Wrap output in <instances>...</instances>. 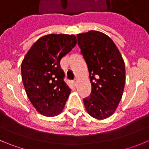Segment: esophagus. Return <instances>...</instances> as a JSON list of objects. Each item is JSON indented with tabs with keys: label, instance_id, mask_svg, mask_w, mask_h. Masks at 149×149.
I'll list each match as a JSON object with an SVG mask.
<instances>
[{
	"label": "esophagus",
	"instance_id": "1",
	"mask_svg": "<svg viewBox=\"0 0 149 149\" xmlns=\"http://www.w3.org/2000/svg\"><path fill=\"white\" fill-rule=\"evenodd\" d=\"M77 81H78L77 78H75V79H74V86H76V85H77Z\"/></svg>",
	"mask_w": 149,
	"mask_h": 149
}]
</instances>
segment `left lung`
<instances>
[{
    "label": "left lung",
    "mask_w": 149,
    "mask_h": 149,
    "mask_svg": "<svg viewBox=\"0 0 149 149\" xmlns=\"http://www.w3.org/2000/svg\"><path fill=\"white\" fill-rule=\"evenodd\" d=\"M77 44L86 61L92 93L84 99L86 111L98 120L115 113L125 84V65L119 49L108 36L89 30L77 34Z\"/></svg>",
    "instance_id": "left-lung-1"
}]
</instances>
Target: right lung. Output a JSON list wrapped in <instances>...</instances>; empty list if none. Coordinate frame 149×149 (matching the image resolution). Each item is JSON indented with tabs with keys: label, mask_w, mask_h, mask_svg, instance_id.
<instances>
[{
	"label": "right lung",
	"mask_w": 149,
	"mask_h": 149,
	"mask_svg": "<svg viewBox=\"0 0 149 149\" xmlns=\"http://www.w3.org/2000/svg\"><path fill=\"white\" fill-rule=\"evenodd\" d=\"M77 44L74 35L48 34L39 38L22 60V78L29 100L39 113L63 112L71 89L63 81L60 62Z\"/></svg>",
	"instance_id": "obj_1"
}]
</instances>
